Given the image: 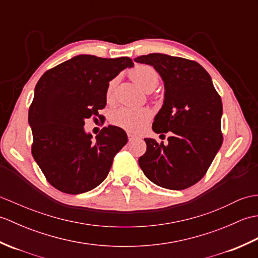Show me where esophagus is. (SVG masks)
<instances>
[{"label":"esophagus","instance_id":"obj_1","mask_svg":"<svg viewBox=\"0 0 258 258\" xmlns=\"http://www.w3.org/2000/svg\"><path fill=\"white\" fill-rule=\"evenodd\" d=\"M135 140H139L138 136L132 135V134H128V141H130V142H133V141H135Z\"/></svg>","mask_w":258,"mask_h":258}]
</instances>
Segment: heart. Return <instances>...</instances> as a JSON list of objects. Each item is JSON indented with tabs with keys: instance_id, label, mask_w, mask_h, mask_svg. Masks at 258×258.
Listing matches in <instances>:
<instances>
[{
	"instance_id": "obj_1",
	"label": "heart",
	"mask_w": 258,
	"mask_h": 258,
	"mask_svg": "<svg viewBox=\"0 0 258 258\" xmlns=\"http://www.w3.org/2000/svg\"><path fill=\"white\" fill-rule=\"evenodd\" d=\"M128 76L141 89L151 92L160 82V74L155 68L147 64H138L128 71ZM115 81H111L107 86L106 100L109 102L114 97ZM152 118L151 109L146 107L135 108L120 106L114 109L111 114V122L115 126L123 128L131 133H139L143 130Z\"/></svg>"
}]
</instances>
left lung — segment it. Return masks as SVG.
<instances>
[{"label":"left lung","mask_w":258,"mask_h":258,"mask_svg":"<svg viewBox=\"0 0 258 258\" xmlns=\"http://www.w3.org/2000/svg\"><path fill=\"white\" fill-rule=\"evenodd\" d=\"M135 61L153 65L162 76L165 100L152 128L169 134L167 144L144 140L147 149L140 167L161 187L188 188L205 176L222 146L221 96L206 70L191 59L152 53Z\"/></svg>","instance_id":"obj_1"}]
</instances>
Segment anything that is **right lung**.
Returning a JSON list of instances; mask_svg holds the SVG:
<instances>
[{
  "label": "right lung",
  "instance_id": "right-lung-1",
  "mask_svg": "<svg viewBox=\"0 0 258 258\" xmlns=\"http://www.w3.org/2000/svg\"><path fill=\"white\" fill-rule=\"evenodd\" d=\"M134 63L127 56L79 55L47 70L29 108L32 155L53 187L81 194L100 185L114 156L127 143L125 131L104 127L95 141L84 132L86 118L106 105L108 82Z\"/></svg>",
  "mask_w": 258,
  "mask_h": 258
}]
</instances>
